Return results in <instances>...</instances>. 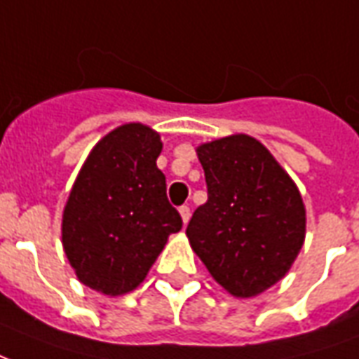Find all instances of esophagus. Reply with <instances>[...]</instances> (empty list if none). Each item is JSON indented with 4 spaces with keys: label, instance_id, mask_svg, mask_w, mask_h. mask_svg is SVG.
Instances as JSON below:
<instances>
[{
    "label": "esophagus",
    "instance_id": "34e87169",
    "mask_svg": "<svg viewBox=\"0 0 359 359\" xmlns=\"http://www.w3.org/2000/svg\"><path fill=\"white\" fill-rule=\"evenodd\" d=\"M179 213H180V217H182V223L187 225L188 221H190V208H188V205H180Z\"/></svg>",
    "mask_w": 359,
    "mask_h": 359
}]
</instances>
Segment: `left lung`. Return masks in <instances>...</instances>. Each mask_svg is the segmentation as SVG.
I'll use <instances>...</instances> for the list:
<instances>
[{
	"label": "left lung",
	"mask_w": 359,
	"mask_h": 359,
	"mask_svg": "<svg viewBox=\"0 0 359 359\" xmlns=\"http://www.w3.org/2000/svg\"><path fill=\"white\" fill-rule=\"evenodd\" d=\"M208 202L194 211L188 241L211 277L250 298L285 277L306 234V210L292 179L264 144L234 134L202 144Z\"/></svg>",
	"instance_id": "8db88e82"
}]
</instances>
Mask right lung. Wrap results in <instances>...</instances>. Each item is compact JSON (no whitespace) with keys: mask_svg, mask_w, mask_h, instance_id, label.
<instances>
[{"mask_svg":"<svg viewBox=\"0 0 359 359\" xmlns=\"http://www.w3.org/2000/svg\"><path fill=\"white\" fill-rule=\"evenodd\" d=\"M163 144L140 123L123 125L95 144L63 213V248L76 277L94 290H134L182 229L157 169Z\"/></svg>","mask_w":359,"mask_h":359,"instance_id":"add662e5","label":"right lung"}]
</instances>
